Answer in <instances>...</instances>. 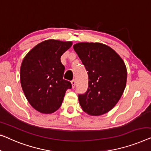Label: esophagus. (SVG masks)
<instances>
[{
  "instance_id": "esophagus-1",
  "label": "esophagus",
  "mask_w": 151,
  "mask_h": 151,
  "mask_svg": "<svg viewBox=\"0 0 151 151\" xmlns=\"http://www.w3.org/2000/svg\"><path fill=\"white\" fill-rule=\"evenodd\" d=\"M71 83H72V86H73V88H75V85H76V81H75V79L72 80V81H71Z\"/></svg>"
}]
</instances>
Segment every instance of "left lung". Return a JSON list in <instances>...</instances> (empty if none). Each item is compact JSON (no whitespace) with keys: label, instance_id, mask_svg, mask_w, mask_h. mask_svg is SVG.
<instances>
[{"label":"left lung","instance_id":"left-lung-1","mask_svg":"<svg viewBox=\"0 0 151 151\" xmlns=\"http://www.w3.org/2000/svg\"><path fill=\"white\" fill-rule=\"evenodd\" d=\"M88 71V88L78 94L85 112L101 116L109 111L122 96L126 86V65L119 55L105 44L80 42L73 46Z\"/></svg>","mask_w":151,"mask_h":151}]
</instances>
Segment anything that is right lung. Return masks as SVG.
Wrapping results in <instances>:
<instances>
[{
  "label": "right lung",
  "instance_id": "1",
  "mask_svg": "<svg viewBox=\"0 0 151 151\" xmlns=\"http://www.w3.org/2000/svg\"><path fill=\"white\" fill-rule=\"evenodd\" d=\"M71 42L48 40L36 45L23 59L20 82L23 92L34 109L51 114L60 107L71 83L63 79L65 67L61 56Z\"/></svg>",
  "mask_w": 151,
  "mask_h": 151
}]
</instances>
